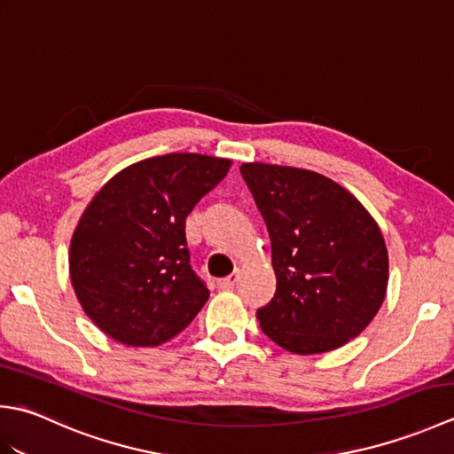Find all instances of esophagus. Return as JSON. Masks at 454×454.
Instances as JSON below:
<instances>
[{"label":"esophagus","mask_w":454,"mask_h":454,"mask_svg":"<svg viewBox=\"0 0 454 454\" xmlns=\"http://www.w3.org/2000/svg\"><path fill=\"white\" fill-rule=\"evenodd\" d=\"M238 278H239V273L236 271V273H232V275H228V277H224V278H220V281H218V286L222 288V291H230V288H234V285L238 283Z\"/></svg>","instance_id":"obj_1"}]
</instances>
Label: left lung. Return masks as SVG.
<instances>
[{"label": "left lung", "instance_id": "1", "mask_svg": "<svg viewBox=\"0 0 454 454\" xmlns=\"http://www.w3.org/2000/svg\"><path fill=\"white\" fill-rule=\"evenodd\" d=\"M242 177L271 238L277 291L257 310L283 349L316 355L359 335L382 306L388 252L380 228L349 191L320 173L244 163Z\"/></svg>", "mask_w": 454, "mask_h": 454}]
</instances>
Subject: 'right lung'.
Wrapping results in <instances>:
<instances>
[{"instance_id":"right-lung-1","label":"right lung","mask_w":454,"mask_h":454,"mask_svg":"<svg viewBox=\"0 0 454 454\" xmlns=\"http://www.w3.org/2000/svg\"><path fill=\"white\" fill-rule=\"evenodd\" d=\"M230 166L200 153H166L132 163L93 197L72 236L70 277L103 333L156 347L200 312L210 293L191 267L185 220Z\"/></svg>"}]
</instances>
